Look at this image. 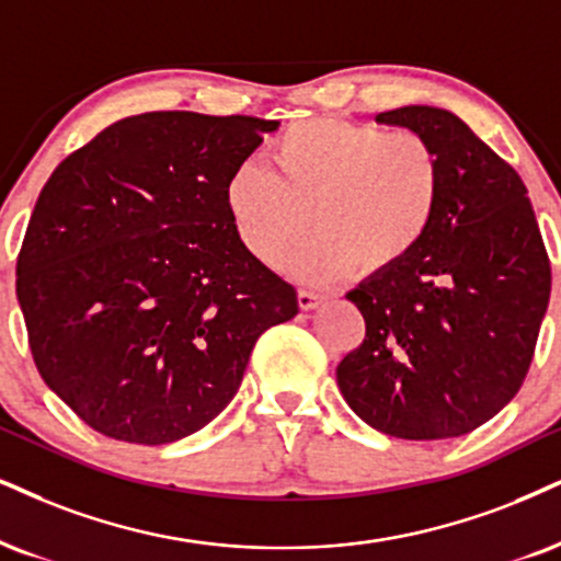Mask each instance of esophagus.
Segmentation results:
<instances>
[{"mask_svg": "<svg viewBox=\"0 0 561 561\" xmlns=\"http://www.w3.org/2000/svg\"><path fill=\"white\" fill-rule=\"evenodd\" d=\"M320 301H322L320 294L309 291V288H299V307L301 309H314Z\"/></svg>", "mask_w": 561, "mask_h": 561, "instance_id": "esophagus-1", "label": "esophagus"}]
</instances>
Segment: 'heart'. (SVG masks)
I'll return each mask as SVG.
<instances>
[{
    "instance_id": "obj_1",
    "label": "heart",
    "mask_w": 561,
    "mask_h": 561,
    "mask_svg": "<svg viewBox=\"0 0 561 561\" xmlns=\"http://www.w3.org/2000/svg\"><path fill=\"white\" fill-rule=\"evenodd\" d=\"M265 165L241 163L228 176V216L254 257L283 267L296 260L307 280L379 278L405 265L437 224L445 161L426 135L369 122H294L267 142Z\"/></svg>"
}]
</instances>
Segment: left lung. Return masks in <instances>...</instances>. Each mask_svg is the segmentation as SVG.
I'll return each instance as SVG.
<instances>
[{"mask_svg": "<svg viewBox=\"0 0 561 561\" xmlns=\"http://www.w3.org/2000/svg\"><path fill=\"white\" fill-rule=\"evenodd\" d=\"M445 161L437 224L405 265L348 294L366 335L337 364L345 403L398 439H449L520 390L549 307L551 262L523 179L445 108L377 116Z\"/></svg>", "mask_w": 561, "mask_h": 561, "instance_id": "left-lung-1", "label": "left lung"}]
</instances>
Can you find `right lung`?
Instances as JSON below:
<instances>
[{
  "mask_svg": "<svg viewBox=\"0 0 561 561\" xmlns=\"http://www.w3.org/2000/svg\"><path fill=\"white\" fill-rule=\"evenodd\" d=\"M278 122L148 112L69 153L18 254L38 375L90 428L169 445L237 396L249 354L299 312L241 244L224 190Z\"/></svg>",
  "mask_w": 561,
  "mask_h": 561,
  "instance_id": "1",
  "label": "right lung"
}]
</instances>
